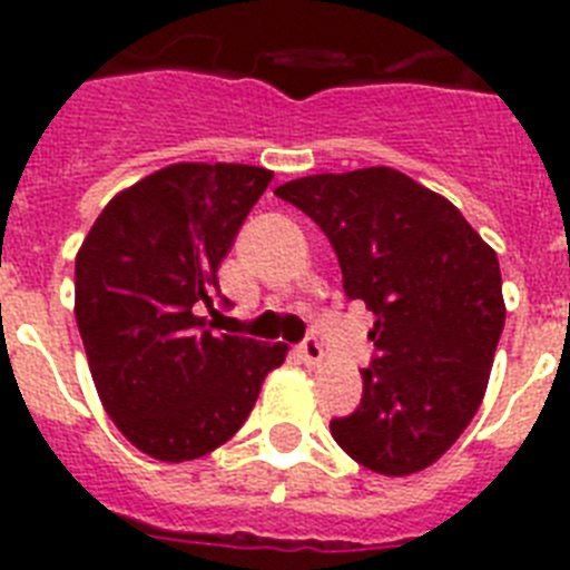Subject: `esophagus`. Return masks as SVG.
Listing matches in <instances>:
<instances>
[{"label":"esophagus","mask_w":570,"mask_h":570,"mask_svg":"<svg viewBox=\"0 0 570 570\" xmlns=\"http://www.w3.org/2000/svg\"><path fill=\"white\" fill-rule=\"evenodd\" d=\"M296 356H299V360L305 362L308 367H314V365H320L322 356H325V351H322V342L316 340V336H305V340L296 345Z\"/></svg>","instance_id":"1"}]
</instances>
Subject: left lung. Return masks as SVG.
Returning a JSON list of instances; mask_svg holds the SVG:
<instances>
[{
  "label": "left lung",
  "mask_w": 570,
  "mask_h": 570,
  "mask_svg": "<svg viewBox=\"0 0 570 570\" xmlns=\"http://www.w3.org/2000/svg\"><path fill=\"white\" fill-rule=\"evenodd\" d=\"M276 196L320 225L345 296L376 316L360 407L331 434L385 476L434 465L485 396L505 325L497 254L445 196L394 168L302 176Z\"/></svg>",
  "instance_id": "obj_1"
}]
</instances>
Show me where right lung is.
I'll use <instances>...</instances> for the list:
<instances>
[{
    "label": "right lung",
    "instance_id": "1",
    "mask_svg": "<svg viewBox=\"0 0 570 570\" xmlns=\"http://www.w3.org/2000/svg\"><path fill=\"white\" fill-rule=\"evenodd\" d=\"M274 174L179 163L116 194L77 254V325L116 428L163 462L199 460L254 411L288 345L214 336L219 262Z\"/></svg>",
    "mask_w": 570,
    "mask_h": 570
}]
</instances>
